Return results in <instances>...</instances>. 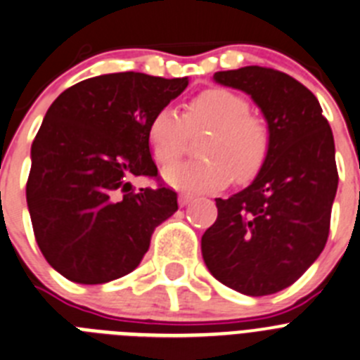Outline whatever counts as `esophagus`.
I'll list each match as a JSON object with an SVG mask.
<instances>
[{
	"label": "esophagus",
	"mask_w": 360,
	"mask_h": 360,
	"mask_svg": "<svg viewBox=\"0 0 360 360\" xmlns=\"http://www.w3.org/2000/svg\"><path fill=\"white\" fill-rule=\"evenodd\" d=\"M192 199H193L192 195H188V193H181V195H179V199H177V200H179V204H181V206H186V204H190V202H192Z\"/></svg>",
	"instance_id": "34e87169"
}]
</instances>
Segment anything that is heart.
<instances>
[{
	"label": "heart",
	"instance_id": "1",
	"mask_svg": "<svg viewBox=\"0 0 360 360\" xmlns=\"http://www.w3.org/2000/svg\"><path fill=\"white\" fill-rule=\"evenodd\" d=\"M208 131L200 141L206 160L168 168V184L188 192H212L229 181L245 184L260 174L271 152V127L264 116L249 111V103L226 87H210L184 103L183 116L170 108L154 112L147 140L161 167L176 163L184 154L190 134Z\"/></svg>",
	"mask_w": 360,
	"mask_h": 360
}]
</instances>
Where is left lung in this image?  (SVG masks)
Instances as JSON below:
<instances>
[{
	"instance_id": "obj_1",
	"label": "left lung",
	"mask_w": 360,
	"mask_h": 360,
	"mask_svg": "<svg viewBox=\"0 0 360 360\" xmlns=\"http://www.w3.org/2000/svg\"><path fill=\"white\" fill-rule=\"evenodd\" d=\"M213 79L251 95L273 140L255 181L229 199H215L219 215L200 240L204 264L236 292H280L328 240L339 181L332 129L314 93L287 73L245 66L217 71Z\"/></svg>"
}]
</instances>
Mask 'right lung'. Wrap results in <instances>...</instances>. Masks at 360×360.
Listing matches in <instances>:
<instances>
[{
    "mask_svg": "<svg viewBox=\"0 0 360 360\" xmlns=\"http://www.w3.org/2000/svg\"><path fill=\"white\" fill-rule=\"evenodd\" d=\"M186 86V77L125 71L82 80L50 105L32 143L27 202L39 249L64 278L98 285L125 276L177 212L172 188L134 190L131 179H158L148 122Z\"/></svg>",
    "mask_w": 360,
    "mask_h": 360,
    "instance_id": "add662e5",
    "label": "right lung"
}]
</instances>
